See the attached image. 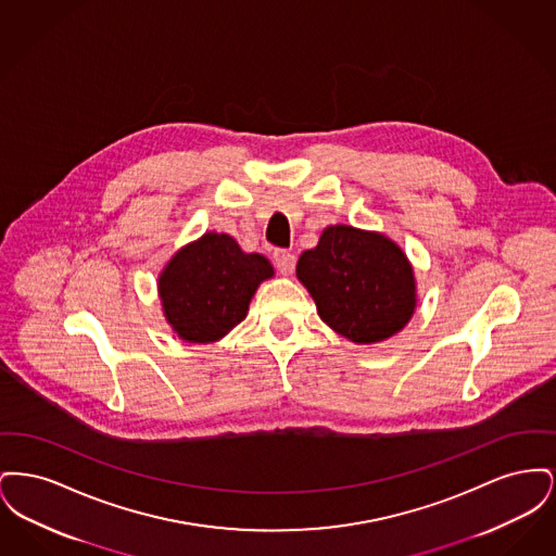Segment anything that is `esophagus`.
<instances>
[{
  "label": "esophagus",
  "mask_w": 556,
  "mask_h": 556,
  "mask_svg": "<svg viewBox=\"0 0 556 556\" xmlns=\"http://www.w3.org/2000/svg\"><path fill=\"white\" fill-rule=\"evenodd\" d=\"M273 261H275V265H277L281 275H291V270L295 266V256L288 250H275Z\"/></svg>",
  "instance_id": "obj_1"
}]
</instances>
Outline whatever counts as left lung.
I'll return each mask as SVG.
<instances>
[{
	"label": "left lung",
	"instance_id": "8db88e82",
	"mask_svg": "<svg viewBox=\"0 0 556 556\" xmlns=\"http://www.w3.org/2000/svg\"><path fill=\"white\" fill-rule=\"evenodd\" d=\"M295 275L318 317L354 344L396 336L417 306L415 273L392 239L348 225L327 227L317 248L302 252Z\"/></svg>",
	"mask_w": 556,
	"mask_h": 556
}]
</instances>
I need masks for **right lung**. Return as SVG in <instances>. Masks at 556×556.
<instances>
[{
	"instance_id": "obj_1",
	"label": "right lung",
	"mask_w": 556,
	"mask_h": 556,
	"mask_svg": "<svg viewBox=\"0 0 556 556\" xmlns=\"http://www.w3.org/2000/svg\"><path fill=\"white\" fill-rule=\"evenodd\" d=\"M273 275L263 254H245L227 233H204L160 273L166 323L184 342H216L245 318L252 295Z\"/></svg>"
}]
</instances>
